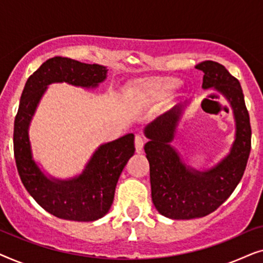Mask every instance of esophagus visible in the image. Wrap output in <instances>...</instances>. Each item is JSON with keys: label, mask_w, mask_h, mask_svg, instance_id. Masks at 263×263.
<instances>
[{"label": "esophagus", "mask_w": 263, "mask_h": 263, "mask_svg": "<svg viewBox=\"0 0 263 263\" xmlns=\"http://www.w3.org/2000/svg\"><path fill=\"white\" fill-rule=\"evenodd\" d=\"M143 145H145V140L142 139V136L136 135L135 136V148L136 152H141L143 148Z\"/></svg>", "instance_id": "34e87169"}]
</instances>
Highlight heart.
<instances>
[{
	"label": "heart",
	"instance_id": "heart-1",
	"mask_svg": "<svg viewBox=\"0 0 263 263\" xmlns=\"http://www.w3.org/2000/svg\"><path fill=\"white\" fill-rule=\"evenodd\" d=\"M161 84H166V85H170V86H176V85H178V81L176 80V79H171V80L164 81V82H161Z\"/></svg>",
	"mask_w": 263,
	"mask_h": 263
}]
</instances>
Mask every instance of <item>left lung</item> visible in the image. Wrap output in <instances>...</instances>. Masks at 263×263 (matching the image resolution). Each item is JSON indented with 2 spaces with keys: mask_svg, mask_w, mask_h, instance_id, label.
I'll return each mask as SVG.
<instances>
[{
  "mask_svg": "<svg viewBox=\"0 0 263 263\" xmlns=\"http://www.w3.org/2000/svg\"><path fill=\"white\" fill-rule=\"evenodd\" d=\"M202 87L217 88L231 104L236 118V140L231 152L211 170L200 172L186 167L170 146L177 122L186 103L175 105L148 124L145 145L149 161L152 201L160 214L171 219H194L212 213L236 189L246 170L251 148V127L239 81L222 64L204 61Z\"/></svg>",
  "mask_w": 263,
  "mask_h": 263,
  "instance_id": "obj_1",
  "label": "left lung"
}]
</instances>
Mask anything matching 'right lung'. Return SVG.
I'll return each mask as SVG.
<instances>
[{
	"mask_svg": "<svg viewBox=\"0 0 263 263\" xmlns=\"http://www.w3.org/2000/svg\"><path fill=\"white\" fill-rule=\"evenodd\" d=\"M106 71L99 64L56 56L45 61L27 79L21 95L13 135L17 172L35 202L57 218L93 221L109 212L121 172L135 152L134 135L127 134L102 145L80 176L70 181H59L46 177L32 159L28 124L48 85L68 82L81 87H96L105 80Z\"/></svg>",
	"mask_w": 263,
	"mask_h": 263,
	"instance_id": "1",
	"label": "right lung"
}]
</instances>
